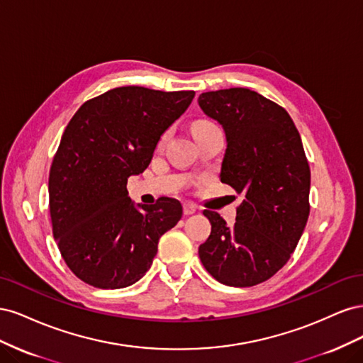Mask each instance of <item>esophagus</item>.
Returning <instances> with one entry per match:
<instances>
[{
    "label": "esophagus",
    "mask_w": 363,
    "mask_h": 363,
    "mask_svg": "<svg viewBox=\"0 0 363 363\" xmlns=\"http://www.w3.org/2000/svg\"><path fill=\"white\" fill-rule=\"evenodd\" d=\"M196 212V207L194 206V204H191V203H184L183 204V213L188 216V215H192V213H195Z\"/></svg>",
    "instance_id": "34e87169"
}]
</instances>
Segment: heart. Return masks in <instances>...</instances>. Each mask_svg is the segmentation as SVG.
Returning <instances> with one entry per match:
<instances>
[{
	"instance_id": "b5f03b06",
	"label": "heart",
	"mask_w": 363,
	"mask_h": 363,
	"mask_svg": "<svg viewBox=\"0 0 363 363\" xmlns=\"http://www.w3.org/2000/svg\"><path fill=\"white\" fill-rule=\"evenodd\" d=\"M207 125H213V124L208 123V121H196V123H194V125H192V130L203 128V127H207Z\"/></svg>"
}]
</instances>
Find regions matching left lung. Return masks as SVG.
I'll list each match as a JSON object with an SVG mask.
<instances>
[{
	"mask_svg": "<svg viewBox=\"0 0 363 363\" xmlns=\"http://www.w3.org/2000/svg\"><path fill=\"white\" fill-rule=\"evenodd\" d=\"M199 106L225 133L219 179L244 199L232 227L216 212H203L212 232L199 255L219 283L255 286L289 260L309 218L301 138L283 107L245 87L204 92Z\"/></svg>",
	"mask_w": 363,
	"mask_h": 363,
	"instance_id": "obj_1",
	"label": "left lung"
}]
</instances>
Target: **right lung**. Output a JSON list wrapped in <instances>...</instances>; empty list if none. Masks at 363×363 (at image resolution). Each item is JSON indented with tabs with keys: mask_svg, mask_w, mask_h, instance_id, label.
Wrapping results in <instances>:
<instances>
[{
	"mask_svg": "<svg viewBox=\"0 0 363 363\" xmlns=\"http://www.w3.org/2000/svg\"><path fill=\"white\" fill-rule=\"evenodd\" d=\"M194 96L115 87L86 101L65 128L50 169V213L62 256L84 283L101 289L136 283L160 236L180 221V201L135 204L127 182L147 169L160 136Z\"/></svg>",
	"mask_w": 363,
	"mask_h": 363,
	"instance_id": "1",
	"label": "right lung"
}]
</instances>
